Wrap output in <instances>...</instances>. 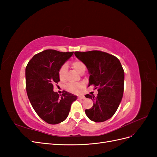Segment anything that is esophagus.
Segmentation results:
<instances>
[{"label":"esophagus","mask_w":157,"mask_h":157,"mask_svg":"<svg viewBox=\"0 0 157 157\" xmlns=\"http://www.w3.org/2000/svg\"><path fill=\"white\" fill-rule=\"evenodd\" d=\"M78 98L80 99H83L85 98V97H84V96H83V95H82V96H78Z\"/></svg>","instance_id":"esophagus-1"}]
</instances>
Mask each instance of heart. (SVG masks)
<instances>
[{"mask_svg": "<svg viewBox=\"0 0 157 157\" xmlns=\"http://www.w3.org/2000/svg\"><path fill=\"white\" fill-rule=\"evenodd\" d=\"M73 67L77 71L78 73L81 74L84 73L86 70V66L80 61H75L72 63ZM68 70V67L66 64L63 65L59 70V77L61 80H64L65 78ZM82 87V84L80 83H69L66 85V88L68 91L72 93H78Z\"/></svg>", "mask_w": 157, "mask_h": 157, "instance_id": "heart-1", "label": "heart"}]
</instances>
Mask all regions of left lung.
<instances>
[{
	"label": "left lung",
	"mask_w": 157,
	"mask_h": 157,
	"mask_svg": "<svg viewBox=\"0 0 157 157\" xmlns=\"http://www.w3.org/2000/svg\"><path fill=\"white\" fill-rule=\"evenodd\" d=\"M77 58L86 66L89 77L88 86L94 85L98 94H86L92 99L91 109L85 113L90 120L101 122L111 118L122 101L124 92V72L119 59L101 51L75 52Z\"/></svg>",
	"instance_id": "obj_1"
}]
</instances>
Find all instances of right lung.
<instances>
[{
	"label": "right lung",
	"mask_w": 157,
	"mask_h": 157,
	"mask_svg": "<svg viewBox=\"0 0 157 157\" xmlns=\"http://www.w3.org/2000/svg\"><path fill=\"white\" fill-rule=\"evenodd\" d=\"M73 54L46 50L35 55L25 69L26 90L33 108L42 120L50 124L64 121L69 115L74 94L54 92V84L59 81V70Z\"/></svg>",
	"instance_id": "right-lung-1"
}]
</instances>
